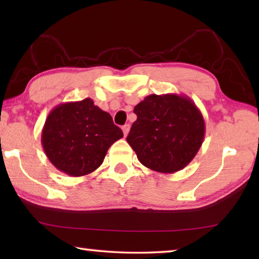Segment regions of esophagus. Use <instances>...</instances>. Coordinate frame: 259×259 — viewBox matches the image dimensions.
<instances>
[{
	"label": "esophagus",
	"instance_id": "esophagus-1",
	"mask_svg": "<svg viewBox=\"0 0 259 259\" xmlns=\"http://www.w3.org/2000/svg\"><path fill=\"white\" fill-rule=\"evenodd\" d=\"M122 130H123V134H124V136L128 135L129 130H130V124H124L123 126H122Z\"/></svg>",
	"mask_w": 259,
	"mask_h": 259
}]
</instances>
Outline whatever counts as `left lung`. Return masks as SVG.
<instances>
[{
    "label": "left lung",
    "instance_id": "8db88e82",
    "mask_svg": "<svg viewBox=\"0 0 259 259\" xmlns=\"http://www.w3.org/2000/svg\"><path fill=\"white\" fill-rule=\"evenodd\" d=\"M137 115L126 142L140 163L162 174H174L194 159L203 143L202 114L187 96L150 95L136 105Z\"/></svg>",
    "mask_w": 259,
    "mask_h": 259
}]
</instances>
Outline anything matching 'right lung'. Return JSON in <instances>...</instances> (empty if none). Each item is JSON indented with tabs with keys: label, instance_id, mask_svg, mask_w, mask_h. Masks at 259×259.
<instances>
[{
	"label": "right lung",
	"instance_id": "obj_1",
	"mask_svg": "<svg viewBox=\"0 0 259 259\" xmlns=\"http://www.w3.org/2000/svg\"><path fill=\"white\" fill-rule=\"evenodd\" d=\"M123 137L109 113L91 98L59 104L48 115L41 142L50 162L72 177L89 175L104 162L108 148Z\"/></svg>",
	"mask_w": 259,
	"mask_h": 259
}]
</instances>
